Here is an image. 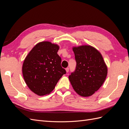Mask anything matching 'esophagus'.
Returning <instances> with one entry per match:
<instances>
[{"label": "esophagus", "mask_w": 129, "mask_h": 129, "mask_svg": "<svg viewBox=\"0 0 129 129\" xmlns=\"http://www.w3.org/2000/svg\"><path fill=\"white\" fill-rule=\"evenodd\" d=\"M69 68H66V73H68L69 72Z\"/></svg>", "instance_id": "34e87169"}]
</instances>
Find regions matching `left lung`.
<instances>
[{"instance_id":"obj_1","label":"left lung","mask_w":129,"mask_h":129,"mask_svg":"<svg viewBox=\"0 0 129 129\" xmlns=\"http://www.w3.org/2000/svg\"><path fill=\"white\" fill-rule=\"evenodd\" d=\"M76 61L75 71L69 76L75 92L82 97L92 95L101 88L108 74L101 53L90 45L73 47Z\"/></svg>"}]
</instances>
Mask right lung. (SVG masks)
I'll return each mask as SVG.
<instances>
[{"mask_svg":"<svg viewBox=\"0 0 129 129\" xmlns=\"http://www.w3.org/2000/svg\"><path fill=\"white\" fill-rule=\"evenodd\" d=\"M60 46L50 41L38 43L23 62L24 79L31 91L39 96L48 95L55 88L65 69L57 54Z\"/></svg>","mask_w":129,"mask_h":129,"instance_id":"add662e5","label":"right lung"}]
</instances>
